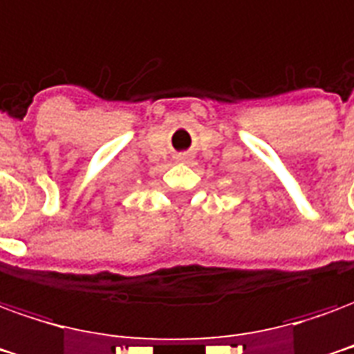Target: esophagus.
I'll list each match as a JSON object with an SVG mask.
<instances>
[{"instance_id":"esophagus-1","label":"esophagus","mask_w":354,"mask_h":354,"mask_svg":"<svg viewBox=\"0 0 354 354\" xmlns=\"http://www.w3.org/2000/svg\"><path fill=\"white\" fill-rule=\"evenodd\" d=\"M187 159V157H185V155H182V157H180V160H185Z\"/></svg>"}]
</instances>
